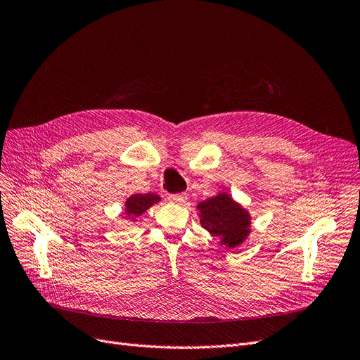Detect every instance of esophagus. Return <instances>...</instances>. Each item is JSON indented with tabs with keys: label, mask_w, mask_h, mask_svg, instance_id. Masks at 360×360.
I'll use <instances>...</instances> for the list:
<instances>
[{
	"label": "esophagus",
	"mask_w": 360,
	"mask_h": 360,
	"mask_svg": "<svg viewBox=\"0 0 360 360\" xmlns=\"http://www.w3.org/2000/svg\"><path fill=\"white\" fill-rule=\"evenodd\" d=\"M169 202H174L179 205H183L186 202V199H188V195L186 193H179V195H171L169 198Z\"/></svg>",
	"instance_id": "esophagus-1"
}]
</instances>
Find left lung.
I'll list each match as a JSON object with an SVG mask.
<instances>
[{
    "instance_id": "1",
    "label": "left lung",
    "mask_w": 360,
    "mask_h": 360,
    "mask_svg": "<svg viewBox=\"0 0 360 360\" xmlns=\"http://www.w3.org/2000/svg\"><path fill=\"white\" fill-rule=\"evenodd\" d=\"M200 226L217 236L226 250L240 247L251 235V214L227 192H219L196 205Z\"/></svg>"
}]
</instances>
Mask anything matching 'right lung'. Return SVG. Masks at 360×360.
<instances>
[{"instance_id": "right-lung-1", "label": "right lung", "mask_w": 360, "mask_h": 360, "mask_svg": "<svg viewBox=\"0 0 360 360\" xmlns=\"http://www.w3.org/2000/svg\"><path fill=\"white\" fill-rule=\"evenodd\" d=\"M160 200L161 196L156 193H134L131 196H128L124 204L125 219L136 223L143 212L148 211L152 205L160 202Z\"/></svg>"}]
</instances>
